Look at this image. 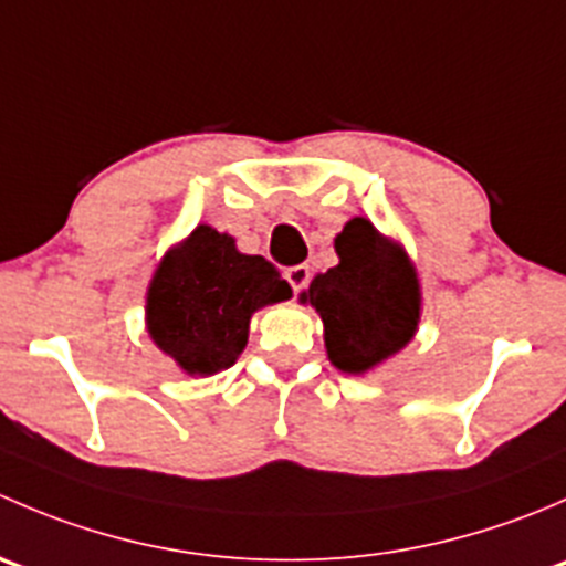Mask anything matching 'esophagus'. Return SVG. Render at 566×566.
<instances>
[{
    "mask_svg": "<svg viewBox=\"0 0 566 566\" xmlns=\"http://www.w3.org/2000/svg\"><path fill=\"white\" fill-rule=\"evenodd\" d=\"M284 279L290 282L293 293H301V290H306V284H310L312 271H310V265H293L284 271Z\"/></svg>",
    "mask_w": 566,
    "mask_h": 566,
    "instance_id": "1",
    "label": "esophagus"
}]
</instances>
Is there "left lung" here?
<instances>
[{
    "label": "left lung",
    "instance_id": "left-lung-1",
    "mask_svg": "<svg viewBox=\"0 0 566 566\" xmlns=\"http://www.w3.org/2000/svg\"><path fill=\"white\" fill-rule=\"evenodd\" d=\"M339 265L312 279L301 301L323 319L325 353L347 375L397 356L419 328L421 287L413 262L369 219H350L334 238Z\"/></svg>",
    "mask_w": 566,
    "mask_h": 566
}]
</instances>
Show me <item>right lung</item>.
<instances>
[{
	"label": "right lung",
	"instance_id": "1",
	"mask_svg": "<svg viewBox=\"0 0 566 566\" xmlns=\"http://www.w3.org/2000/svg\"><path fill=\"white\" fill-rule=\"evenodd\" d=\"M293 295L260 254H241L235 238L199 224L158 262L147 287V334L186 375L232 367L249 342L256 310Z\"/></svg>",
	"mask_w": 566,
	"mask_h": 566
}]
</instances>
